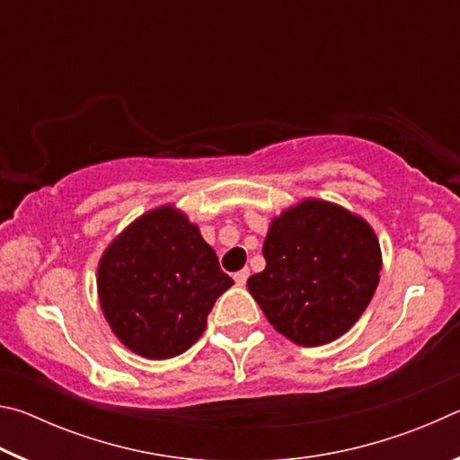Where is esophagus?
I'll return each mask as SVG.
<instances>
[{
    "label": "esophagus",
    "instance_id": "esophagus-1",
    "mask_svg": "<svg viewBox=\"0 0 460 460\" xmlns=\"http://www.w3.org/2000/svg\"><path fill=\"white\" fill-rule=\"evenodd\" d=\"M247 278H249V270L247 268H243V270H239L235 276H233V279H235V284L237 286H245V282H247Z\"/></svg>",
    "mask_w": 460,
    "mask_h": 460
}]
</instances>
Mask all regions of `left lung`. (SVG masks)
Returning a JSON list of instances; mask_svg holds the SVG:
<instances>
[{
  "instance_id": "obj_1",
  "label": "left lung",
  "mask_w": 460,
  "mask_h": 460,
  "mask_svg": "<svg viewBox=\"0 0 460 460\" xmlns=\"http://www.w3.org/2000/svg\"><path fill=\"white\" fill-rule=\"evenodd\" d=\"M266 270L247 290L274 329L302 347L337 341L376 294L381 247L371 225L337 202L305 199L270 223Z\"/></svg>"
}]
</instances>
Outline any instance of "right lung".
<instances>
[{"mask_svg": "<svg viewBox=\"0 0 460 460\" xmlns=\"http://www.w3.org/2000/svg\"><path fill=\"white\" fill-rule=\"evenodd\" d=\"M231 286L199 225L174 205L131 221L97 266L105 321L146 359H170L190 349L205 332L215 300Z\"/></svg>", "mask_w": 460, "mask_h": 460, "instance_id": "obj_1", "label": "right lung"}]
</instances>
